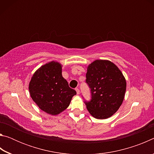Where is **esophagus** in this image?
Wrapping results in <instances>:
<instances>
[{"mask_svg":"<svg viewBox=\"0 0 154 154\" xmlns=\"http://www.w3.org/2000/svg\"><path fill=\"white\" fill-rule=\"evenodd\" d=\"M75 90H76V92H77V94H79L80 91H79V88H75Z\"/></svg>","mask_w":154,"mask_h":154,"instance_id":"1","label":"esophagus"}]
</instances>
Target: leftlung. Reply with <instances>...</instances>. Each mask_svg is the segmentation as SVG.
<instances>
[{
    "mask_svg": "<svg viewBox=\"0 0 154 154\" xmlns=\"http://www.w3.org/2000/svg\"><path fill=\"white\" fill-rule=\"evenodd\" d=\"M86 83L92 99L85 102L88 111L96 119H107L123 102L126 82L119 68L106 60H96L87 67Z\"/></svg>",
    "mask_w": 154,
    "mask_h": 154,
    "instance_id": "obj_1",
    "label": "left lung"
}]
</instances>
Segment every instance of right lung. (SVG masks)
Here are the masks:
<instances>
[{
    "instance_id": "right-lung-1",
    "label": "right lung",
    "mask_w": 154,
    "mask_h": 154,
    "mask_svg": "<svg viewBox=\"0 0 154 154\" xmlns=\"http://www.w3.org/2000/svg\"><path fill=\"white\" fill-rule=\"evenodd\" d=\"M29 92L36 105L45 113L56 116L69 106L76 91L62 75V64L51 61L41 66L32 75Z\"/></svg>"
}]
</instances>
